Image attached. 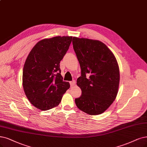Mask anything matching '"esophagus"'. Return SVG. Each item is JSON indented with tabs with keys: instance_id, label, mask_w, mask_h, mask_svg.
<instances>
[{
	"instance_id": "34e87169",
	"label": "esophagus",
	"mask_w": 147,
	"mask_h": 147,
	"mask_svg": "<svg viewBox=\"0 0 147 147\" xmlns=\"http://www.w3.org/2000/svg\"><path fill=\"white\" fill-rule=\"evenodd\" d=\"M76 84V80H73L71 82H70V85L71 86H73Z\"/></svg>"
}]
</instances>
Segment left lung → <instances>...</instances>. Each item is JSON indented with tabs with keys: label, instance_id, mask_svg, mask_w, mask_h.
Segmentation results:
<instances>
[{
	"label": "left lung",
	"instance_id": "obj_1",
	"mask_svg": "<svg viewBox=\"0 0 147 147\" xmlns=\"http://www.w3.org/2000/svg\"><path fill=\"white\" fill-rule=\"evenodd\" d=\"M73 45L81 69L77 85L82 94L75 99L76 105L90 115H100L118 93L120 74L116 59L99 40L73 37Z\"/></svg>",
	"mask_w": 147,
	"mask_h": 147
}]
</instances>
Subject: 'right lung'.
<instances>
[{"label":"right lung","mask_w":147,"mask_h":147,"mask_svg":"<svg viewBox=\"0 0 147 147\" xmlns=\"http://www.w3.org/2000/svg\"><path fill=\"white\" fill-rule=\"evenodd\" d=\"M72 36H56L38 42L24 64L22 84L32 105L42 110L57 106L70 87L63 81L60 62L68 51Z\"/></svg>","instance_id":"1"}]
</instances>
